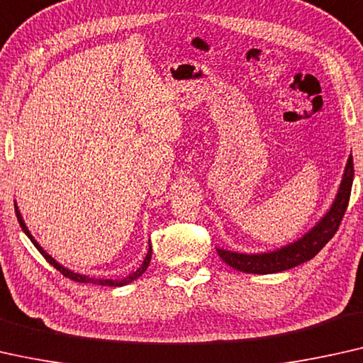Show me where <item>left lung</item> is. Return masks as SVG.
I'll return each instance as SVG.
<instances>
[{
    "instance_id": "obj_1",
    "label": "left lung",
    "mask_w": 363,
    "mask_h": 363,
    "mask_svg": "<svg viewBox=\"0 0 363 363\" xmlns=\"http://www.w3.org/2000/svg\"><path fill=\"white\" fill-rule=\"evenodd\" d=\"M352 181H354V161H352L350 155L333 206H330L329 212L308 233H304L296 242L268 253L247 255L217 248L218 257L228 267L238 269V272L255 274L279 273L284 272V269L298 267V264L304 262H309V259H313L324 248V245L334 237L335 232L339 230L342 217H344L347 206H349Z\"/></svg>"
}]
</instances>
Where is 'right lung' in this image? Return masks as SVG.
<instances>
[{
  "label": "right lung",
  "mask_w": 363,
  "mask_h": 363,
  "mask_svg": "<svg viewBox=\"0 0 363 363\" xmlns=\"http://www.w3.org/2000/svg\"><path fill=\"white\" fill-rule=\"evenodd\" d=\"M14 211H16V217H18V222H19V225H21V228H23V232L28 235L29 237V240L30 242L34 243V247L39 250V253L43 255V257L48 259V262L52 264V267L55 268V269H59L60 273L64 274L65 278H69V279H72V281H77V283H94V284H101V286H125V284H128V283H131V281H135V279H138L141 277L143 273L146 272V268H147V264H150V262H151V247H150V252H147V255H146V258L143 259V263H141V267L136 269V272H133L131 274H128V277H125V278H121V279H96V278H90V277H86V274H80V273H74V272H70V269H67L65 267H62V264L60 263H57L55 262V259L50 257V255L45 252V250L40 247V245L35 242L34 240V237L33 235H30V232L28 230V227H26V223H24V220H23V217H21V212H19V208H18V206L16 203H14Z\"/></svg>",
  "instance_id": "obj_1"
}]
</instances>
